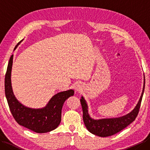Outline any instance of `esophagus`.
<instances>
[{
    "label": "esophagus",
    "instance_id": "esophagus-1",
    "mask_svg": "<svg viewBox=\"0 0 150 150\" xmlns=\"http://www.w3.org/2000/svg\"><path fill=\"white\" fill-rule=\"evenodd\" d=\"M75 90H77V91H80L81 89H82V87H81V84H77V85L75 86Z\"/></svg>",
    "mask_w": 150,
    "mask_h": 150
}]
</instances>
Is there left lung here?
Listing matches in <instances>:
<instances>
[{"label": "left lung", "instance_id": "8db88e82", "mask_svg": "<svg viewBox=\"0 0 150 150\" xmlns=\"http://www.w3.org/2000/svg\"><path fill=\"white\" fill-rule=\"evenodd\" d=\"M144 87L145 77L144 75V85H143L142 94L138 103L131 112L125 115L116 118H107V119H93L88 113V106L86 101L84 99V97L82 96L81 103L82 111H83V120L86 128L92 134L102 137H106L113 135L126 128L135 120V118L137 116L139 108L141 106L143 93L144 91Z\"/></svg>", "mask_w": 150, "mask_h": 150}]
</instances>
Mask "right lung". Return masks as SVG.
Returning <instances> with one entry per match:
<instances>
[{
  "instance_id": "add662e5",
  "label": "right lung",
  "mask_w": 150,
  "mask_h": 150,
  "mask_svg": "<svg viewBox=\"0 0 150 150\" xmlns=\"http://www.w3.org/2000/svg\"><path fill=\"white\" fill-rule=\"evenodd\" d=\"M22 41L18 42L14 50ZM12 55L9 59L5 75V95L13 117L19 125L36 133H47L56 129L61 121V113L65 100L74 95V90H69L55 94L46 106L31 108L25 106L15 97L11 86Z\"/></svg>"
}]
</instances>
